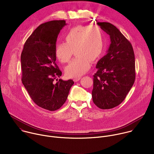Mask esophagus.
<instances>
[{
	"instance_id": "obj_1",
	"label": "esophagus",
	"mask_w": 154,
	"mask_h": 154,
	"mask_svg": "<svg viewBox=\"0 0 154 154\" xmlns=\"http://www.w3.org/2000/svg\"><path fill=\"white\" fill-rule=\"evenodd\" d=\"M80 79V77H77V78H74L73 80H74V82H78Z\"/></svg>"
}]
</instances>
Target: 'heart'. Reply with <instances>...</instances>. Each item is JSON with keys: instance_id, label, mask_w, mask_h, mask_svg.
<instances>
[{"instance_id": "1", "label": "heart", "mask_w": 154, "mask_h": 154, "mask_svg": "<svg viewBox=\"0 0 154 154\" xmlns=\"http://www.w3.org/2000/svg\"><path fill=\"white\" fill-rule=\"evenodd\" d=\"M64 42L57 43L54 54L61 63H68L72 55L75 58L65 68L69 77H79L89 70L92 61L98 60L104 50L101 29L96 26H77L71 29L63 37Z\"/></svg>"}]
</instances>
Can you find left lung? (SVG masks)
Returning <instances> with one entry per match:
<instances>
[{
  "label": "left lung",
  "mask_w": 154,
  "mask_h": 154,
  "mask_svg": "<svg viewBox=\"0 0 154 154\" xmlns=\"http://www.w3.org/2000/svg\"><path fill=\"white\" fill-rule=\"evenodd\" d=\"M97 24L109 35L111 43L107 54L96 64L92 97L99 108L110 109L124 100L134 83L135 55L131 43L115 26L109 23Z\"/></svg>",
  "instance_id": "obj_1"
}]
</instances>
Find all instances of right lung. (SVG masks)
I'll return each mask as SVG.
<instances>
[{"label":"right lung","mask_w":154,"mask_h":154,"mask_svg":"<svg viewBox=\"0 0 154 154\" xmlns=\"http://www.w3.org/2000/svg\"><path fill=\"white\" fill-rule=\"evenodd\" d=\"M64 20L39 26L27 39L20 56L22 82L33 102L49 111L59 109L66 100L74 82L60 79L62 72L56 64L54 49Z\"/></svg>","instance_id":"right-lung-1"}]
</instances>
